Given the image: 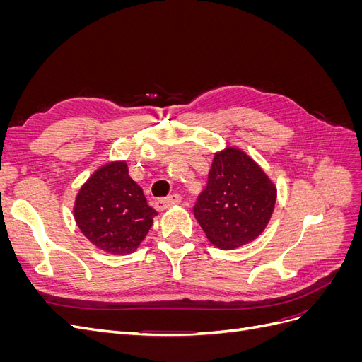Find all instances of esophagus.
Returning <instances> with one entry per match:
<instances>
[{"mask_svg":"<svg viewBox=\"0 0 362 362\" xmlns=\"http://www.w3.org/2000/svg\"><path fill=\"white\" fill-rule=\"evenodd\" d=\"M181 194L178 193H173L170 196H168V198H161L156 202V206L158 208V210H166V208L172 206V205H178L181 202Z\"/></svg>","mask_w":362,"mask_h":362,"instance_id":"34e87169","label":"esophagus"}]
</instances>
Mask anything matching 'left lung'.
I'll list each match as a JSON object with an SVG mask.
<instances>
[{"instance_id":"8db88e82","label":"left lung","mask_w":362,"mask_h":362,"mask_svg":"<svg viewBox=\"0 0 362 362\" xmlns=\"http://www.w3.org/2000/svg\"><path fill=\"white\" fill-rule=\"evenodd\" d=\"M276 185L243 149L214 154L205 189L196 199V221L213 246L233 250L254 242L275 210Z\"/></svg>"}]
</instances>
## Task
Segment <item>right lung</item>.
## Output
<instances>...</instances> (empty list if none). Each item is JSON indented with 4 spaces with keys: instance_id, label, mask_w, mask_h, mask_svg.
Here are the masks:
<instances>
[{
    "instance_id": "1",
    "label": "right lung",
    "mask_w": 362,
    "mask_h": 362,
    "mask_svg": "<svg viewBox=\"0 0 362 362\" xmlns=\"http://www.w3.org/2000/svg\"><path fill=\"white\" fill-rule=\"evenodd\" d=\"M157 211L140 185L129 177L124 160L107 161L81 185L74 218L83 235L98 249L127 255L144 242Z\"/></svg>"
}]
</instances>
